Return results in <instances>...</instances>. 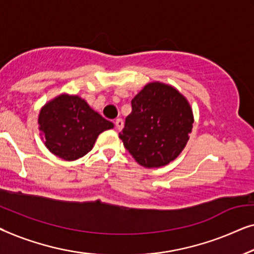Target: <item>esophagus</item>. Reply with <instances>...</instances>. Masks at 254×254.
<instances>
[{"mask_svg":"<svg viewBox=\"0 0 254 254\" xmlns=\"http://www.w3.org/2000/svg\"><path fill=\"white\" fill-rule=\"evenodd\" d=\"M115 126H116L117 128H119V130H121V128H122L123 126H124L122 119H117V120L115 121Z\"/></svg>","mask_w":254,"mask_h":254,"instance_id":"34e87169","label":"esophagus"}]
</instances>
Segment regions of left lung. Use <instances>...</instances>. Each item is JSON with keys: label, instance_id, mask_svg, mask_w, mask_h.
Instances as JSON below:
<instances>
[{"label": "left lung", "instance_id": "left-lung-1", "mask_svg": "<svg viewBox=\"0 0 254 254\" xmlns=\"http://www.w3.org/2000/svg\"><path fill=\"white\" fill-rule=\"evenodd\" d=\"M132 112L119 135L140 166L159 168L181 154L192 131L190 103L176 88L149 83L132 99Z\"/></svg>", "mask_w": 254, "mask_h": 254}]
</instances>
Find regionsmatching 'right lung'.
Here are the masks:
<instances>
[{"label": "right lung", "mask_w": 254, "mask_h": 254, "mask_svg": "<svg viewBox=\"0 0 254 254\" xmlns=\"http://www.w3.org/2000/svg\"><path fill=\"white\" fill-rule=\"evenodd\" d=\"M38 123L46 147L65 161L83 158L101 132L114 127L84 99L69 94H61L46 103Z\"/></svg>", "instance_id": "obj_1"}]
</instances>
